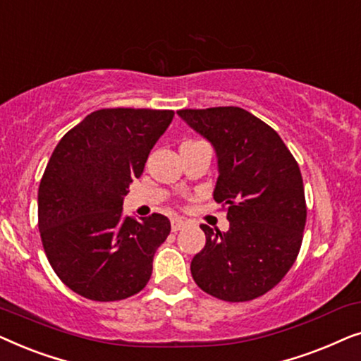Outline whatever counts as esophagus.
<instances>
[{
  "instance_id": "esophagus-1",
  "label": "esophagus",
  "mask_w": 361,
  "mask_h": 361,
  "mask_svg": "<svg viewBox=\"0 0 361 361\" xmlns=\"http://www.w3.org/2000/svg\"><path fill=\"white\" fill-rule=\"evenodd\" d=\"M184 226H185V221L182 219H172V221H171L172 231H179V230L184 228Z\"/></svg>"
}]
</instances>
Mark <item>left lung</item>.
I'll return each mask as SVG.
<instances>
[{
  "instance_id": "left-lung-1",
  "label": "left lung",
  "mask_w": 361,
  "mask_h": 361,
  "mask_svg": "<svg viewBox=\"0 0 361 361\" xmlns=\"http://www.w3.org/2000/svg\"><path fill=\"white\" fill-rule=\"evenodd\" d=\"M177 115L214 146V199L228 205V231L200 225L207 241L192 259V278L228 302L259 298L284 278L302 243L307 209L298 162L278 133L243 108Z\"/></svg>"
}]
</instances>
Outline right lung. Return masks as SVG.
I'll list each match as a JSON object with an SVG mask.
<instances>
[{"label": "right lung", "instance_id": "1", "mask_svg": "<svg viewBox=\"0 0 361 361\" xmlns=\"http://www.w3.org/2000/svg\"><path fill=\"white\" fill-rule=\"evenodd\" d=\"M172 118V110H97L54 149L39 185V231L52 269L73 293L108 302L149 281L171 221L125 216L123 199Z\"/></svg>", "mask_w": 361, "mask_h": 361}]
</instances>
